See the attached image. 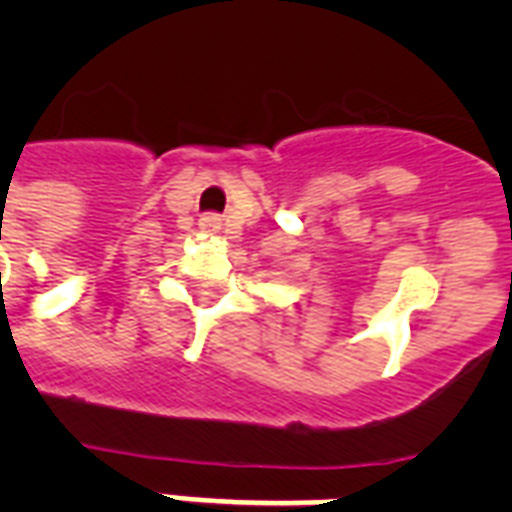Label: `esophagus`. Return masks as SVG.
Returning <instances> with one entry per match:
<instances>
[{
	"label": "esophagus",
	"instance_id": "34e87169",
	"mask_svg": "<svg viewBox=\"0 0 512 512\" xmlns=\"http://www.w3.org/2000/svg\"><path fill=\"white\" fill-rule=\"evenodd\" d=\"M201 228H204V231H215L217 228V215H207V217H201Z\"/></svg>",
	"mask_w": 512,
	"mask_h": 512
}]
</instances>
